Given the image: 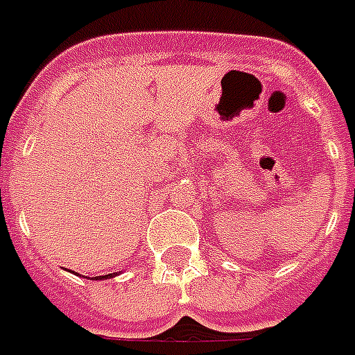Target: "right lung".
<instances>
[{
	"instance_id": "right-lung-1",
	"label": "right lung",
	"mask_w": 355,
	"mask_h": 355,
	"mask_svg": "<svg viewBox=\"0 0 355 355\" xmlns=\"http://www.w3.org/2000/svg\"><path fill=\"white\" fill-rule=\"evenodd\" d=\"M112 277V273H109V275H100V279H109Z\"/></svg>"
}]
</instances>
